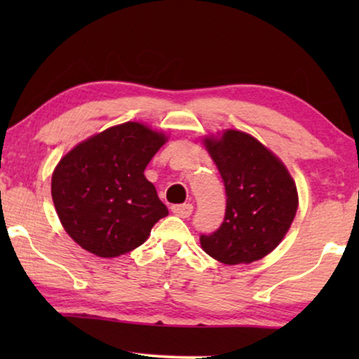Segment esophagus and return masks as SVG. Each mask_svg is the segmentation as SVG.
<instances>
[{"label": "esophagus", "instance_id": "obj_1", "mask_svg": "<svg viewBox=\"0 0 359 359\" xmlns=\"http://www.w3.org/2000/svg\"><path fill=\"white\" fill-rule=\"evenodd\" d=\"M171 210H173V214L178 215V217L186 219V217H189L191 214H193V204L173 205V208H171Z\"/></svg>", "mask_w": 359, "mask_h": 359}]
</instances>
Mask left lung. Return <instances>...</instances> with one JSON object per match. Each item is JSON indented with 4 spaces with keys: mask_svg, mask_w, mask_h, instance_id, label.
<instances>
[{
    "mask_svg": "<svg viewBox=\"0 0 359 359\" xmlns=\"http://www.w3.org/2000/svg\"><path fill=\"white\" fill-rule=\"evenodd\" d=\"M204 145L222 176L225 217L201 247L224 264L253 263L271 253L297 212L296 183L281 160L240 130L205 137Z\"/></svg>",
    "mask_w": 359,
    "mask_h": 359,
    "instance_id": "obj_1",
    "label": "left lung"
}]
</instances>
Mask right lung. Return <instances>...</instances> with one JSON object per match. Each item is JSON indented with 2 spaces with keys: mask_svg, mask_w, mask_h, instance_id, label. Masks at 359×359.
Masks as SVG:
<instances>
[{
  "mask_svg": "<svg viewBox=\"0 0 359 359\" xmlns=\"http://www.w3.org/2000/svg\"><path fill=\"white\" fill-rule=\"evenodd\" d=\"M168 140L124 122L78 144L52 175V199L65 232L86 252L114 258L140 247L168 215L144 171Z\"/></svg>",
  "mask_w": 359,
  "mask_h": 359,
  "instance_id": "1",
  "label": "right lung"
}]
</instances>
